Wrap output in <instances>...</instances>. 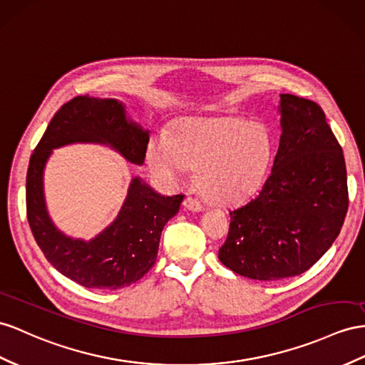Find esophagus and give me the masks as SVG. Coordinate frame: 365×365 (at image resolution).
Listing matches in <instances>:
<instances>
[{
    "label": "esophagus",
    "instance_id": "1",
    "mask_svg": "<svg viewBox=\"0 0 365 365\" xmlns=\"http://www.w3.org/2000/svg\"><path fill=\"white\" fill-rule=\"evenodd\" d=\"M183 207L188 211H192V212H197V211L202 210L200 202L197 199H194V197H186L185 202H183Z\"/></svg>",
    "mask_w": 365,
    "mask_h": 365
}]
</instances>
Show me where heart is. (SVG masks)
<instances>
[{"mask_svg": "<svg viewBox=\"0 0 365 365\" xmlns=\"http://www.w3.org/2000/svg\"><path fill=\"white\" fill-rule=\"evenodd\" d=\"M274 155L272 133L245 118H186L174 137L157 133L149 140V170L168 186L182 183L190 170L207 200L237 205L262 188Z\"/></svg>", "mask_w": 365, "mask_h": 365, "instance_id": "b5f03b06", "label": "heart"}]
</instances>
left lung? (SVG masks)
I'll list each match as a JSON object with an SVG mask.
<instances>
[{
    "instance_id": "left-lung-1",
    "label": "left lung",
    "mask_w": 365,
    "mask_h": 365,
    "mask_svg": "<svg viewBox=\"0 0 365 365\" xmlns=\"http://www.w3.org/2000/svg\"><path fill=\"white\" fill-rule=\"evenodd\" d=\"M280 138L255 199L230 211L219 260L256 280L299 276L338 237L349 208L342 149L314 101L280 93Z\"/></svg>"
}]
</instances>
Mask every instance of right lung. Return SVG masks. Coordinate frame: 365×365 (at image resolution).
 <instances>
[{
	"instance_id": "obj_1",
	"label": "right lung",
	"mask_w": 365,
	"mask_h": 365,
	"mask_svg": "<svg viewBox=\"0 0 365 365\" xmlns=\"http://www.w3.org/2000/svg\"><path fill=\"white\" fill-rule=\"evenodd\" d=\"M149 134L117 98L81 96L61 106L35 148L26 179L27 220L49 264L73 282L118 289L142 279L155 264L163 227L179 212L185 195H162L134 175L115 219L89 240L72 237L55 225L46 203L44 170L53 149L101 145L142 166Z\"/></svg>"
}]
</instances>
